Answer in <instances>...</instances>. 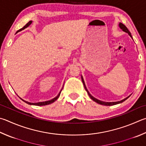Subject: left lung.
Segmentation results:
<instances>
[{
  "mask_svg": "<svg viewBox=\"0 0 146 146\" xmlns=\"http://www.w3.org/2000/svg\"><path fill=\"white\" fill-rule=\"evenodd\" d=\"M119 27H120V28L122 29V30H123L124 32H125V33H128V34H129V36H130L131 38H132V36H131V35L130 32H129V31H128V29H127V27H126L125 25H124V24H123V23H119ZM82 82H83V84H84V87H85V89L86 90V91L87 92V93H88L89 97L91 98L92 100L94 101L95 102H96V103H99V104H100V105H107V106H110V105H117V104H119V103H123V102H124V101H125L126 100L128 99L129 96H128L127 98H126L123 99V100L119 101V102H102V101H100V100H98V99H96V98H94L93 96H91V94L89 93L88 91H87V89L86 87V85H85V83H84V79H83V78H82Z\"/></svg>",
  "mask_w": 146,
  "mask_h": 146,
  "instance_id": "8db88e82",
  "label": "left lung"
}]
</instances>
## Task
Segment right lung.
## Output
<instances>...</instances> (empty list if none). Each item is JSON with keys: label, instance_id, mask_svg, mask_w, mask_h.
Masks as SVG:
<instances>
[{"label": "right lung", "instance_id": "add662e5", "mask_svg": "<svg viewBox=\"0 0 146 146\" xmlns=\"http://www.w3.org/2000/svg\"><path fill=\"white\" fill-rule=\"evenodd\" d=\"M32 21H29V22L27 23V24H26L24 27H23V28H22L21 29H20V31H22V30H23V29H25V28H27V27H29V25H30L31 23H32ZM62 90V89H61V91ZM61 91H60V92L59 93V94L57 95V96L55 97V98H53V99H52V100H48V101H46V102H38V103H30V102H26V101H25V100H22V98H20L21 100H22V101H23V102H25L26 103H27V104H29V105H37V106H43V105H49V104H51V103H54L55 101H56L57 99H58V98L59 97V96H60V92H61Z\"/></svg>", "mask_w": 146, "mask_h": 146}]
</instances>
